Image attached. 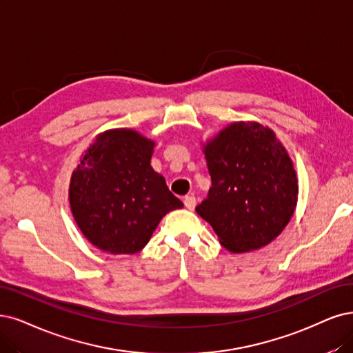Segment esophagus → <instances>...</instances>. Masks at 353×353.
<instances>
[{"mask_svg":"<svg viewBox=\"0 0 353 353\" xmlns=\"http://www.w3.org/2000/svg\"><path fill=\"white\" fill-rule=\"evenodd\" d=\"M183 203L189 211H193L194 206H196V198L192 196V194H186L185 199H183Z\"/></svg>","mask_w":353,"mask_h":353,"instance_id":"esophagus-1","label":"esophagus"}]
</instances>
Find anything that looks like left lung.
I'll return each instance as SVG.
<instances>
[{
  "label": "left lung",
  "instance_id": "8db88e82",
  "mask_svg": "<svg viewBox=\"0 0 353 353\" xmlns=\"http://www.w3.org/2000/svg\"><path fill=\"white\" fill-rule=\"evenodd\" d=\"M212 186L196 206L232 253L276 239L296 206L298 180L290 155L269 128L237 122L205 145Z\"/></svg>",
  "mask_w": 353,
  "mask_h": 353
}]
</instances>
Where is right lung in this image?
I'll return each instance as SVG.
<instances>
[{
	"instance_id": "add662e5",
	"label": "right lung",
	"mask_w": 353,
	"mask_h": 353,
	"mask_svg": "<svg viewBox=\"0 0 353 353\" xmlns=\"http://www.w3.org/2000/svg\"><path fill=\"white\" fill-rule=\"evenodd\" d=\"M154 142L132 129L100 134L71 177L70 203L78 227L97 249L134 254L161 218L183 206L155 173Z\"/></svg>"
}]
</instances>
